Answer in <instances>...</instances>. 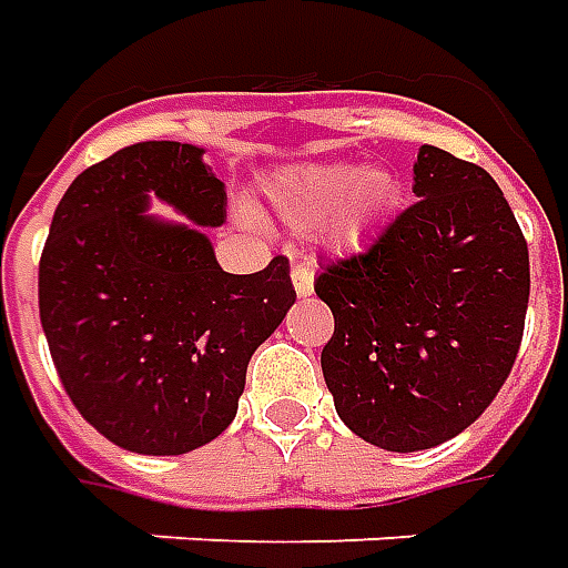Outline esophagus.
<instances>
[{"mask_svg":"<svg viewBox=\"0 0 568 568\" xmlns=\"http://www.w3.org/2000/svg\"><path fill=\"white\" fill-rule=\"evenodd\" d=\"M292 285H295L301 298H307L314 292V267H304V264L292 267Z\"/></svg>","mask_w":568,"mask_h":568,"instance_id":"esophagus-1","label":"esophagus"}]
</instances>
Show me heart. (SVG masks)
I'll list each match as a JSON object with an SVG mask.
<instances>
[{
	"label": "heart",
	"instance_id": "1",
	"mask_svg": "<svg viewBox=\"0 0 568 568\" xmlns=\"http://www.w3.org/2000/svg\"><path fill=\"white\" fill-rule=\"evenodd\" d=\"M264 195L270 211L288 230L314 233L323 226L333 248H351L361 245L364 235L388 214L395 204L397 180L388 168H361L354 161H307L273 173Z\"/></svg>",
	"mask_w": 568,
	"mask_h": 568
}]
</instances>
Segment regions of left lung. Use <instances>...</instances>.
Instances as JSON below:
<instances>
[{
	"label": "left lung",
	"instance_id": "1",
	"mask_svg": "<svg viewBox=\"0 0 568 568\" xmlns=\"http://www.w3.org/2000/svg\"><path fill=\"white\" fill-rule=\"evenodd\" d=\"M419 199L369 248L316 276L335 333L320 354L338 419L395 454L473 426L510 376L528 307V248L488 173L419 145Z\"/></svg>",
	"mask_w": 568,
	"mask_h": 568
}]
</instances>
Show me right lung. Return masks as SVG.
Here are the masks:
<instances>
[{"label":"right lung","mask_w":568,"mask_h":568,"mask_svg":"<svg viewBox=\"0 0 568 568\" xmlns=\"http://www.w3.org/2000/svg\"><path fill=\"white\" fill-rule=\"evenodd\" d=\"M186 221L151 214V199ZM226 189L202 145L136 142L58 202L40 261V323L64 392L123 450L176 457L235 419L248 361L295 304L288 261L226 273L207 230Z\"/></svg>","instance_id":"obj_1"}]
</instances>
